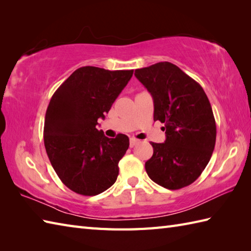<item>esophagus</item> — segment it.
Masks as SVG:
<instances>
[{
    "label": "esophagus",
    "instance_id": "1",
    "mask_svg": "<svg viewBox=\"0 0 251 251\" xmlns=\"http://www.w3.org/2000/svg\"><path fill=\"white\" fill-rule=\"evenodd\" d=\"M139 140L136 139V138H130V147H135Z\"/></svg>",
    "mask_w": 251,
    "mask_h": 251
}]
</instances>
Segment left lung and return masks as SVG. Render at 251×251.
<instances>
[{
  "label": "left lung",
  "instance_id": "left-lung-1",
  "mask_svg": "<svg viewBox=\"0 0 251 251\" xmlns=\"http://www.w3.org/2000/svg\"><path fill=\"white\" fill-rule=\"evenodd\" d=\"M136 77L152 95L154 121L164 123V143L151 142L146 162L149 177L168 190L188 186L209 163L217 127L209 100L201 85L168 61L137 69Z\"/></svg>",
  "mask_w": 251,
  "mask_h": 251
}]
</instances>
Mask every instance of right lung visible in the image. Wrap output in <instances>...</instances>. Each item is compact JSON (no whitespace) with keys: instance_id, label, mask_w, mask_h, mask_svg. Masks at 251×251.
<instances>
[{"instance_id":"1","label":"right lung","mask_w":251,"mask_h":251,"mask_svg":"<svg viewBox=\"0 0 251 251\" xmlns=\"http://www.w3.org/2000/svg\"><path fill=\"white\" fill-rule=\"evenodd\" d=\"M134 70L82 67L52 95L44 123V145L52 168L67 188L94 196L113 185L119 162L129 147L126 135L108 138L96 125Z\"/></svg>"}]
</instances>
